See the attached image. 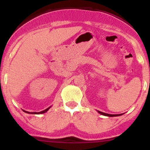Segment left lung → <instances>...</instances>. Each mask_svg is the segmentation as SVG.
Here are the masks:
<instances>
[{
  "instance_id": "obj_1",
  "label": "left lung",
  "mask_w": 150,
  "mask_h": 150,
  "mask_svg": "<svg viewBox=\"0 0 150 150\" xmlns=\"http://www.w3.org/2000/svg\"><path fill=\"white\" fill-rule=\"evenodd\" d=\"M98 112H99L100 114L102 115H104V116H107V117H116V116H120V115H122V114H120V115H112V114H108V113H105V112H102L101 111H99V110H98Z\"/></svg>"
}]
</instances>
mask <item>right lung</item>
<instances>
[{
	"label": "right lung",
	"mask_w": 150,
	"mask_h": 150,
	"mask_svg": "<svg viewBox=\"0 0 150 150\" xmlns=\"http://www.w3.org/2000/svg\"><path fill=\"white\" fill-rule=\"evenodd\" d=\"M51 107V106H50V107H48V108H46V109H45L44 110H42V111L41 112H28V111H26V110H24V112H26V113H28V114H42V113H44V112H46L48 111V110L50 109V108Z\"/></svg>",
	"instance_id": "1"
}]
</instances>
